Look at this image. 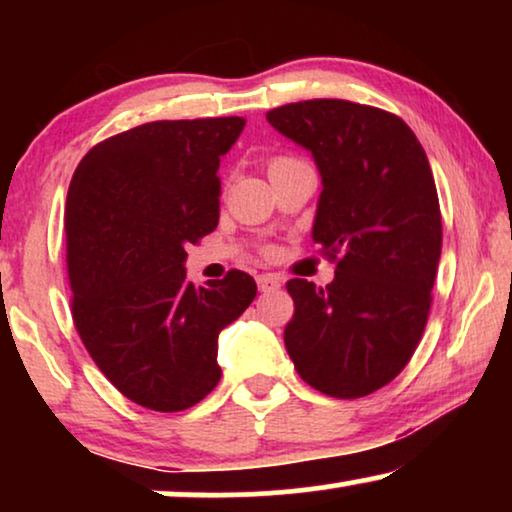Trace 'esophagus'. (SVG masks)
Segmentation results:
<instances>
[{
	"label": "esophagus",
	"mask_w": 512,
	"mask_h": 512,
	"mask_svg": "<svg viewBox=\"0 0 512 512\" xmlns=\"http://www.w3.org/2000/svg\"><path fill=\"white\" fill-rule=\"evenodd\" d=\"M256 284H258V291H277L279 286H282V279L277 275H258L256 277Z\"/></svg>",
	"instance_id": "1"
}]
</instances>
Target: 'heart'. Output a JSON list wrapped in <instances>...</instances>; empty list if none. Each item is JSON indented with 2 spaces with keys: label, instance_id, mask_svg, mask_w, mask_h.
I'll return each mask as SVG.
<instances>
[{
  "label": "heart",
  "instance_id": "b5f03b06",
  "mask_svg": "<svg viewBox=\"0 0 512 512\" xmlns=\"http://www.w3.org/2000/svg\"><path fill=\"white\" fill-rule=\"evenodd\" d=\"M284 160H289V158H275V160H272V163H270V165H277V163H284Z\"/></svg>",
  "mask_w": 512,
  "mask_h": 512
}]
</instances>
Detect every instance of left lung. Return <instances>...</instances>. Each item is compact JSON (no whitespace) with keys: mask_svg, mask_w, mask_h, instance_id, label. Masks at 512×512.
<instances>
[{"mask_svg":"<svg viewBox=\"0 0 512 512\" xmlns=\"http://www.w3.org/2000/svg\"><path fill=\"white\" fill-rule=\"evenodd\" d=\"M312 153L321 195L312 240L338 258L326 289L291 279L284 345L321 394L361 398L389 384L422 340L443 226L429 158L389 111L305 100L265 114Z\"/></svg>","mask_w":512,"mask_h":512,"instance_id":"obj_1","label":"left lung"}]
</instances>
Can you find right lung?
I'll return each mask as SVG.
<instances>
[{"instance_id":"1","label":"right lung","mask_w":512,"mask_h":512,"mask_svg":"<svg viewBox=\"0 0 512 512\" xmlns=\"http://www.w3.org/2000/svg\"><path fill=\"white\" fill-rule=\"evenodd\" d=\"M244 118L144 123L93 146L67 193L72 314L104 377L137 405L179 412L221 380V328L256 298L242 270L195 286L186 247L219 223L221 156Z\"/></svg>"}]
</instances>
